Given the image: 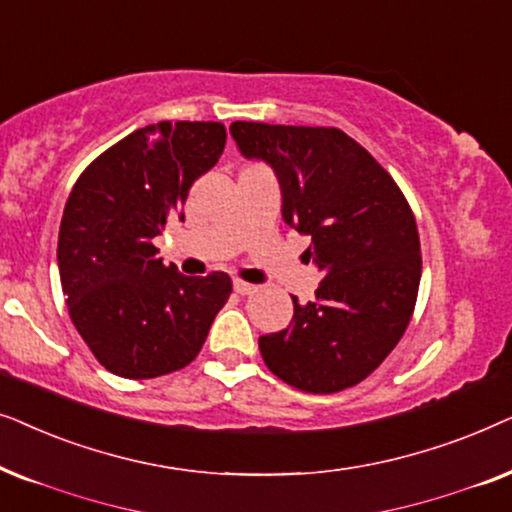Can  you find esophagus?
<instances>
[{
  "instance_id": "1",
  "label": "esophagus",
  "mask_w": 512,
  "mask_h": 512,
  "mask_svg": "<svg viewBox=\"0 0 512 512\" xmlns=\"http://www.w3.org/2000/svg\"><path fill=\"white\" fill-rule=\"evenodd\" d=\"M234 290L238 292V295H252V292H257L260 288L252 283H245V281H234Z\"/></svg>"
}]
</instances>
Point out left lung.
I'll return each instance as SVG.
<instances>
[{"label": "left lung", "instance_id": "1", "mask_svg": "<svg viewBox=\"0 0 512 512\" xmlns=\"http://www.w3.org/2000/svg\"><path fill=\"white\" fill-rule=\"evenodd\" d=\"M245 159L278 177L283 220L311 236L304 260L323 281L316 302L260 337L264 363L306 393L356 386L384 363L410 325L421 281L417 220L395 180L339 128L229 126Z\"/></svg>", "mask_w": 512, "mask_h": 512}]
</instances>
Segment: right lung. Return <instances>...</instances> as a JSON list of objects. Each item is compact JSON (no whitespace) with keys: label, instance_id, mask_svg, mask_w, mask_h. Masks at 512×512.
<instances>
[{"label":"right lung","instance_id":"obj_1","mask_svg":"<svg viewBox=\"0 0 512 512\" xmlns=\"http://www.w3.org/2000/svg\"><path fill=\"white\" fill-rule=\"evenodd\" d=\"M215 121H159L102 152L72 187L58 234V269L77 332L98 363L154 379L199 356L231 278L163 264L152 243L182 215L189 187L224 152Z\"/></svg>","mask_w":512,"mask_h":512}]
</instances>
